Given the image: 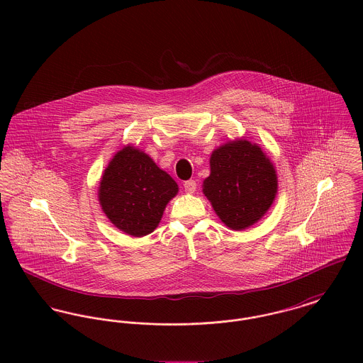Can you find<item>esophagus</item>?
<instances>
[{
  "mask_svg": "<svg viewBox=\"0 0 363 363\" xmlns=\"http://www.w3.org/2000/svg\"><path fill=\"white\" fill-rule=\"evenodd\" d=\"M183 187H184V191L189 193V194H193L197 189V183L194 180H187L183 183Z\"/></svg>",
  "mask_w": 363,
  "mask_h": 363,
  "instance_id": "1",
  "label": "esophagus"
}]
</instances>
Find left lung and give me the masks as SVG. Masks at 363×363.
<instances>
[{"mask_svg":"<svg viewBox=\"0 0 363 363\" xmlns=\"http://www.w3.org/2000/svg\"><path fill=\"white\" fill-rule=\"evenodd\" d=\"M203 193L219 219L233 230L259 220L272 206L278 190L272 162L257 144L236 140L216 148Z\"/></svg>","mask_w":363,"mask_h":363,"instance_id":"8db88e82","label":"left lung"}]
</instances>
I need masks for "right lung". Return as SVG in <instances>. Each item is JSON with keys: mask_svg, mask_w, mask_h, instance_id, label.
Returning <instances> with one entry per match:
<instances>
[{"mask_svg": "<svg viewBox=\"0 0 363 363\" xmlns=\"http://www.w3.org/2000/svg\"><path fill=\"white\" fill-rule=\"evenodd\" d=\"M177 183L138 148L124 147L108 162L99 186V203L110 222L143 238L154 232Z\"/></svg>", "mask_w": 363, "mask_h": 363, "instance_id": "right-lung-1", "label": "right lung"}]
</instances>
